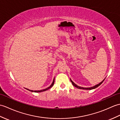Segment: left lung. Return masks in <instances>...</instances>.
I'll list each match as a JSON object with an SVG mask.
<instances>
[{
  "mask_svg": "<svg viewBox=\"0 0 120 120\" xmlns=\"http://www.w3.org/2000/svg\"><path fill=\"white\" fill-rule=\"evenodd\" d=\"M70 80H71V83L72 84H73V85L75 86V87H77V88H79V89H82V90H93V89H94V88H97V87H98L99 86H100V85H101L102 83L103 82V81H104V80L105 79H104L101 82H100V83H99L98 84H97V85H95V86H93V87H89V88H85V87H80V86H78V85H77L76 84H75V83H74L73 81H71V80L70 79Z\"/></svg>",
  "mask_w": 120,
  "mask_h": 120,
  "instance_id": "1",
  "label": "left lung"
}]
</instances>
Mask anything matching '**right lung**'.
Returning a JSON list of instances; mask_svg holds the SVG:
<instances>
[{
	"mask_svg": "<svg viewBox=\"0 0 120 120\" xmlns=\"http://www.w3.org/2000/svg\"><path fill=\"white\" fill-rule=\"evenodd\" d=\"M54 82H55V78L54 79V80H53V82H52V84L50 85L49 87H47V88H46V89H44V90H28V89H26V90H29V91H32V92H35V93H40V92H42V91H45V90H48L49 89V88H51L52 86H53V85H54Z\"/></svg>",
	"mask_w": 120,
	"mask_h": 120,
	"instance_id": "obj_1",
	"label": "right lung"
}]
</instances>
